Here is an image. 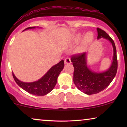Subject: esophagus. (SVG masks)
<instances>
[{
    "instance_id": "1",
    "label": "esophagus",
    "mask_w": 127,
    "mask_h": 127,
    "mask_svg": "<svg viewBox=\"0 0 127 127\" xmlns=\"http://www.w3.org/2000/svg\"><path fill=\"white\" fill-rule=\"evenodd\" d=\"M65 64H71V60H70V58L69 57H67L65 59Z\"/></svg>"
}]
</instances>
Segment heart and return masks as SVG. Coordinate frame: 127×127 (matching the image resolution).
Returning <instances> with one entry per match:
<instances>
[{
	"label": "heart",
	"instance_id": "b5f03b06",
	"mask_svg": "<svg viewBox=\"0 0 127 127\" xmlns=\"http://www.w3.org/2000/svg\"><path fill=\"white\" fill-rule=\"evenodd\" d=\"M82 37V35L81 34H78L77 35H76L74 37V41L76 42H78L80 41ZM93 39V34L91 32H88L85 34L84 39H83V44H86L90 42L92 40V39Z\"/></svg>",
	"mask_w": 127,
	"mask_h": 127
}]
</instances>
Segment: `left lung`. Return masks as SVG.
Returning a JSON list of instances; mask_svg holds the SVG:
<instances>
[{
	"instance_id": "8db88e82",
	"label": "left lung",
	"mask_w": 127,
	"mask_h": 127,
	"mask_svg": "<svg viewBox=\"0 0 127 127\" xmlns=\"http://www.w3.org/2000/svg\"><path fill=\"white\" fill-rule=\"evenodd\" d=\"M98 37L103 38L110 41L113 48V57L110 66L107 70L95 72L88 68L87 64V54L72 55L71 62L74 67L73 81L80 91L87 95L99 93L108 87L115 77L117 70V60L116 48L114 41L105 31L97 28Z\"/></svg>"
}]
</instances>
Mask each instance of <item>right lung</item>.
Here are the masks:
<instances>
[{"label":"right lung","instance_id":"add662e5","mask_svg":"<svg viewBox=\"0 0 127 127\" xmlns=\"http://www.w3.org/2000/svg\"><path fill=\"white\" fill-rule=\"evenodd\" d=\"M36 27H29L26 28L25 30L34 29ZM64 67V60H62L59 63L52 66L42 77L34 82H23L17 79L13 73V76L17 84L25 91L34 95L44 96L54 89L57 84L59 74L63 70Z\"/></svg>","mask_w":127,"mask_h":127}]
</instances>
